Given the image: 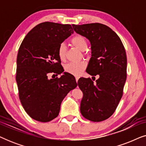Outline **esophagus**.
<instances>
[{
  "label": "esophagus",
  "mask_w": 146,
  "mask_h": 146,
  "mask_svg": "<svg viewBox=\"0 0 146 146\" xmlns=\"http://www.w3.org/2000/svg\"><path fill=\"white\" fill-rule=\"evenodd\" d=\"M79 76H76V82L78 83V79H79Z\"/></svg>",
  "instance_id": "34e87169"
}]
</instances>
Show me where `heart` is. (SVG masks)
Returning a JSON list of instances; mask_svg holds the SVG:
<instances>
[{"mask_svg": "<svg viewBox=\"0 0 146 146\" xmlns=\"http://www.w3.org/2000/svg\"><path fill=\"white\" fill-rule=\"evenodd\" d=\"M72 45L80 51H85L88 48V42L86 38L82 35H76L70 40ZM58 56L60 60L64 61L66 58V48L64 44H61L57 50ZM86 68V64L83 62H70L65 65L64 70L68 73L71 74L78 76Z\"/></svg>", "mask_w": 146, "mask_h": 146, "instance_id": "b5f03b06", "label": "heart"}]
</instances>
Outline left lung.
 I'll return each mask as SVG.
<instances>
[{
    "label": "left lung",
    "instance_id": "8db88e82",
    "mask_svg": "<svg viewBox=\"0 0 146 146\" xmlns=\"http://www.w3.org/2000/svg\"><path fill=\"white\" fill-rule=\"evenodd\" d=\"M72 27L90 41L92 57L86 72L99 77L95 82L91 78L78 80L83 92L81 113L92 121H104L114 113L123 96L127 77L124 46L117 34L103 24L72 25Z\"/></svg>",
    "mask_w": 146,
    "mask_h": 146
}]
</instances>
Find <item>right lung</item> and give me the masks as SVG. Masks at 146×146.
I'll list each match as a JSON object with an SVG mask.
<instances>
[{
    "label": "right lung",
    "mask_w": 146,
    "mask_h": 146,
    "mask_svg": "<svg viewBox=\"0 0 146 146\" xmlns=\"http://www.w3.org/2000/svg\"><path fill=\"white\" fill-rule=\"evenodd\" d=\"M73 32L70 25L44 22L34 27L20 46L16 74L19 98L26 112L35 120L48 122L56 118L64 98L77 86L69 73L48 77L64 71L57 50Z\"/></svg>",
    "instance_id": "add662e5"
}]
</instances>
